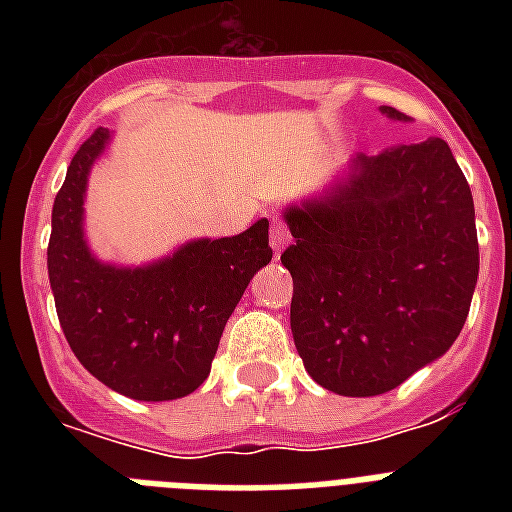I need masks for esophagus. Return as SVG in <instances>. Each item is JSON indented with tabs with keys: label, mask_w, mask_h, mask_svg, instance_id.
I'll return each mask as SVG.
<instances>
[{
	"label": "esophagus",
	"mask_w": 512,
	"mask_h": 512,
	"mask_svg": "<svg viewBox=\"0 0 512 512\" xmlns=\"http://www.w3.org/2000/svg\"><path fill=\"white\" fill-rule=\"evenodd\" d=\"M289 239H292V233H289V225L281 220V217H273L271 220V247L276 249V252H284L289 244Z\"/></svg>",
	"instance_id": "obj_1"
}]
</instances>
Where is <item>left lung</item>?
Here are the masks:
<instances>
[{"label": "left lung", "mask_w": 512, "mask_h": 512, "mask_svg": "<svg viewBox=\"0 0 512 512\" xmlns=\"http://www.w3.org/2000/svg\"><path fill=\"white\" fill-rule=\"evenodd\" d=\"M406 122V114L382 106ZM289 324L305 369L380 396L452 348L478 281L473 193L441 138L358 156L327 201L289 209Z\"/></svg>", "instance_id": "8db88e82"}]
</instances>
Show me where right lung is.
Masks as SVG:
<instances>
[{
    "label": "right lung",
    "instance_id": "add662e5",
    "mask_svg": "<svg viewBox=\"0 0 512 512\" xmlns=\"http://www.w3.org/2000/svg\"><path fill=\"white\" fill-rule=\"evenodd\" d=\"M108 143L98 127L68 164L52 204L47 271L60 327L92 377L138 401L183 398L207 380L225 321L257 268L271 263L268 220L201 239L148 268H111L82 236L87 172Z\"/></svg>",
    "mask_w": 512,
    "mask_h": 512
}]
</instances>
